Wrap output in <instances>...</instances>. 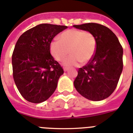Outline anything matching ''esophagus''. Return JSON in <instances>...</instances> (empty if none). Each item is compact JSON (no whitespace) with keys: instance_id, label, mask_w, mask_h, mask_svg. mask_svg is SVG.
Here are the masks:
<instances>
[{"instance_id":"34e87169","label":"esophagus","mask_w":133,"mask_h":133,"mask_svg":"<svg viewBox=\"0 0 133 133\" xmlns=\"http://www.w3.org/2000/svg\"><path fill=\"white\" fill-rule=\"evenodd\" d=\"M68 70H69V69H68V68H66V67L64 68V71H65V72H66V71H67Z\"/></svg>"}]
</instances>
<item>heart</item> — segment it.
<instances>
[{"mask_svg": "<svg viewBox=\"0 0 133 133\" xmlns=\"http://www.w3.org/2000/svg\"><path fill=\"white\" fill-rule=\"evenodd\" d=\"M96 49V39L90 31L69 29L59 36V41L50 45L51 55L58 61L62 62L69 53L71 56L64 62L66 66H76L80 62L87 63L94 56Z\"/></svg>", "mask_w": 133, "mask_h": 133, "instance_id": "1", "label": "heart"}]
</instances>
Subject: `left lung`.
Masks as SVG:
<instances>
[{
    "label": "left lung",
    "mask_w": 133,
    "mask_h": 133,
    "mask_svg": "<svg viewBox=\"0 0 133 133\" xmlns=\"http://www.w3.org/2000/svg\"><path fill=\"white\" fill-rule=\"evenodd\" d=\"M73 26L91 32L96 39L95 54L86 65L79 69L75 88L88 100L105 99L114 92L121 75L123 48L116 35L103 25L88 23Z\"/></svg>",
    "instance_id": "8db88e82"
}]
</instances>
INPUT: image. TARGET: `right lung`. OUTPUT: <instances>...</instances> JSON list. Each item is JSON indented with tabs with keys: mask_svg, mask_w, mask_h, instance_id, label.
I'll return each instance as SVG.
<instances>
[{
	"mask_svg": "<svg viewBox=\"0 0 133 133\" xmlns=\"http://www.w3.org/2000/svg\"><path fill=\"white\" fill-rule=\"evenodd\" d=\"M66 26L41 24L26 30L17 40L12 54L14 82L28 101L40 103L56 90L63 69L50 54L54 37Z\"/></svg>",
	"mask_w": 133,
	"mask_h": 133,
	"instance_id": "right-lung-1",
	"label": "right lung"
}]
</instances>
